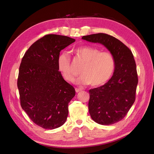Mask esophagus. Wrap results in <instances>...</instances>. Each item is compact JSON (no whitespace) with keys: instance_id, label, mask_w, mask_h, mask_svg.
I'll list each match as a JSON object with an SVG mask.
<instances>
[{"instance_id":"34e87169","label":"esophagus","mask_w":154,"mask_h":154,"mask_svg":"<svg viewBox=\"0 0 154 154\" xmlns=\"http://www.w3.org/2000/svg\"><path fill=\"white\" fill-rule=\"evenodd\" d=\"M75 91L77 92V93H78V92H79V91H81V89H79V88H75Z\"/></svg>"}]
</instances>
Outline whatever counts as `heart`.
I'll use <instances>...</instances> for the list:
<instances>
[{"label":"heart","instance_id":"obj_1","mask_svg":"<svg viewBox=\"0 0 154 154\" xmlns=\"http://www.w3.org/2000/svg\"><path fill=\"white\" fill-rule=\"evenodd\" d=\"M77 59L85 64L81 69V75L77 82L79 85L99 86L106 82L112 75L116 61L112 53L101 51L92 46H82L73 50ZM57 68L64 80L73 82L77 73L73 70L71 59L66 53L60 54L57 59Z\"/></svg>","mask_w":154,"mask_h":154}]
</instances>
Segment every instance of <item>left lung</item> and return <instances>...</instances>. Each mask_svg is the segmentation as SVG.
<instances>
[{
	"instance_id": "obj_1",
	"label": "left lung",
	"mask_w": 154,
	"mask_h": 154,
	"mask_svg": "<svg viewBox=\"0 0 154 154\" xmlns=\"http://www.w3.org/2000/svg\"><path fill=\"white\" fill-rule=\"evenodd\" d=\"M82 39L103 45L116 61L113 76L106 84L89 90L88 109L97 123L109 125L121 121L135 100L138 77L132 52L117 38L99 33L83 36Z\"/></svg>"
}]
</instances>
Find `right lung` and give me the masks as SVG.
Here are the masks:
<instances>
[{
    "label": "right lung",
    "instance_id": "right-lung-1",
    "mask_svg": "<svg viewBox=\"0 0 154 154\" xmlns=\"http://www.w3.org/2000/svg\"><path fill=\"white\" fill-rule=\"evenodd\" d=\"M75 41L48 34L26 51L17 79L20 106L35 124L45 129L62 126L68 115V104L75 95L57 68L60 51Z\"/></svg>",
    "mask_w": 154,
    "mask_h": 154
}]
</instances>
